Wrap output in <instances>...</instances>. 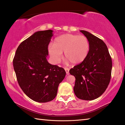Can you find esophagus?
Listing matches in <instances>:
<instances>
[{
  "label": "esophagus",
  "instance_id": "1",
  "mask_svg": "<svg viewBox=\"0 0 125 125\" xmlns=\"http://www.w3.org/2000/svg\"><path fill=\"white\" fill-rule=\"evenodd\" d=\"M64 70H65V72H66L67 75H69V69L68 68H65Z\"/></svg>",
  "mask_w": 125,
  "mask_h": 125
}]
</instances>
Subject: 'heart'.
Masks as SVG:
<instances>
[{
    "label": "heart",
    "mask_w": 125,
    "mask_h": 125,
    "mask_svg": "<svg viewBox=\"0 0 125 125\" xmlns=\"http://www.w3.org/2000/svg\"><path fill=\"white\" fill-rule=\"evenodd\" d=\"M90 50V43L84 35L65 34L57 37L53 45H49L48 51L53 62L58 63L64 57L73 64L83 62L87 57Z\"/></svg>",
    "instance_id": "1"
}]
</instances>
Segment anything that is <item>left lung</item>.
Returning a JSON list of instances; mask_svg holds the SVG:
<instances>
[{
	"label": "left lung",
	"mask_w": 125,
	"mask_h": 125,
	"mask_svg": "<svg viewBox=\"0 0 125 125\" xmlns=\"http://www.w3.org/2000/svg\"><path fill=\"white\" fill-rule=\"evenodd\" d=\"M87 38L90 50L87 57L69 70L75 78L74 92L78 98L91 101L100 97L111 79L112 61L103 40L86 31H80Z\"/></svg>",
	"instance_id": "1"
}]
</instances>
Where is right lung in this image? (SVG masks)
<instances>
[{
	"label": "right lung",
	"instance_id": "right-lung-1",
	"mask_svg": "<svg viewBox=\"0 0 125 125\" xmlns=\"http://www.w3.org/2000/svg\"><path fill=\"white\" fill-rule=\"evenodd\" d=\"M53 31H38L22 42L13 60L18 83L29 98L39 103L51 101L65 76V71L47 62L48 45Z\"/></svg>",
	"mask_w": 125,
	"mask_h": 125
}]
</instances>
